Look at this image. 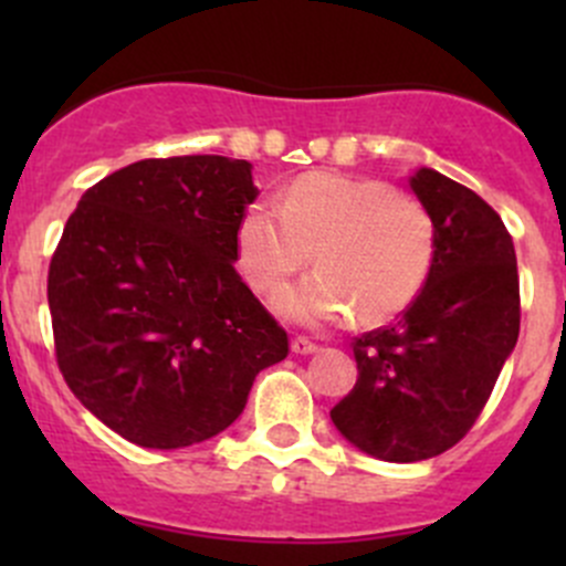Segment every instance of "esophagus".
<instances>
[{"instance_id":"esophagus-1","label":"esophagus","mask_w":566,"mask_h":566,"mask_svg":"<svg viewBox=\"0 0 566 566\" xmlns=\"http://www.w3.org/2000/svg\"><path fill=\"white\" fill-rule=\"evenodd\" d=\"M290 350L295 353V356H312V353L319 350L317 342H312L310 336H295L293 342H290Z\"/></svg>"}]
</instances>
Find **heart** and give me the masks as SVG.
Listing matches in <instances>:
<instances>
[{
	"label": "heart",
	"mask_w": 566,
	"mask_h": 566,
	"mask_svg": "<svg viewBox=\"0 0 566 566\" xmlns=\"http://www.w3.org/2000/svg\"><path fill=\"white\" fill-rule=\"evenodd\" d=\"M238 262L256 293H276L315 256L317 273L276 298L306 325L399 317L424 290L438 232L424 202L375 177L306 172L276 202L249 205L238 221ZM316 254L312 255L311 251Z\"/></svg>",
	"instance_id": "obj_1"
}]
</instances>
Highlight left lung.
<instances>
[{
    "mask_svg": "<svg viewBox=\"0 0 566 566\" xmlns=\"http://www.w3.org/2000/svg\"><path fill=\"white\" fill-rule=\"evenodd\" d=\"M410 188L438 232L419 298L394 325L353 339L358 380L331 421L361 452L419 462L465 438L521 334L515 243L471 188L421 167Z\"/></svg>",
    "mask_w": 566,
    "mask_h": 566,
    "instance_id": "left-lung-1",
    "label": "left lung"
}]
</instances>
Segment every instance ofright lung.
<instances>
[{"label": "right lung", "instance_id": "obj_1", "mask_svg": "<svg viewBox=\"0 0 566 566\" xmlns=\"http://www.w3.org/2000/svg\"><path fill=\"white\" fill-rule=\"evenodd\" d=\"M251 164L145 158L82 193L49 265L56 367L84 408L145 449L208 441L247 408L287 331L243 284Z\"/></svg>", "mask_w": 566, "mask_h": 566}]
</instances>
